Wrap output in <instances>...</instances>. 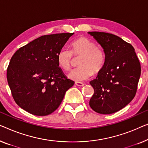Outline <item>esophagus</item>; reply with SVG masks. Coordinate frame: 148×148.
Returning <instances> with one entry per match:
<instances>
[{
    "label": "esophagus",
    "instance_id": "obj_1",
    "mask_svg": "<svg viewBox=\"0 0 148 148\" xmlns=\"http://www.w3.org/2000/svg\"><path fill=\"white\" fill-rule=\"evenodd\" d=\"M75 85H77V86H79V87H83V86H84L85 84L81 82H75Z\"/></svg>",
    "mask_w": 148,
    "mask_h": 148
}]
</instances>
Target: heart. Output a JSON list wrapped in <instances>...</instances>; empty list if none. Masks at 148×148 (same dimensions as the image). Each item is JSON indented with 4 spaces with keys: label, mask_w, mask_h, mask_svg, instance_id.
<instances>
[{
    "label": "heart",
    "mask_w": 148,
    "mask_h": 148,
    "mask_svg": "<svg viewBox=\"0 0 148 148\" xmlns=\"http://www.w3.org/2000/svg\"><path fill=\"white\" fill-rule=\"evenodd\" d=\"M70 51L62 49L57 56L58 65L62 69L69 71L74 58H78L79 67L69 73V79L81 82L91 77L92 75L101 72L106 63V54L93 40L85 37H80L70 44Z\"/></svg>",
    "instance_id": "heart-1"
}]
</instances>
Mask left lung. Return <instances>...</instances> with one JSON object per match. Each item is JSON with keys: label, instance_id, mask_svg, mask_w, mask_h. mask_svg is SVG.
Here are the masks:
<instances>
[{"label": "left lung", "instance_id": "8db88e82", "mask_svg": "<svg viewBox=\"0 0 148 148\" xmlns=\"http://www.w3.org/2000/svg\"><path fill=\"white\" fill-rule=\"evenodd\" d=\"M103 49L106 63L95 79L90 81L94 94L89 101L92 110L111 114L121 110L136 94L141 65L131 44L113 34L89 32Z\"/></svg>", "mask_w": 148, "mask_h": 148}]
</instances>
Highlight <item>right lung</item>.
Here are the masks:
<instances>
[{
    "label": "right lung",
    "mask_w": 148,
    "mask_h": 148,
    "mask_svg": "<svg viewBox=\"0 0 148 148\" xmlns=\"http://www.w3.org/2000/svg\"><path fill=\"white\" fill-rule=\"evenodd\" d=\"M74 33L43 35L18 49L10 59L6 78L16 103L38 116L57 110L74 85L59 67L57 56Z\"/></svg>",
    "instance_id": "add662e5"
}]
</instances>
